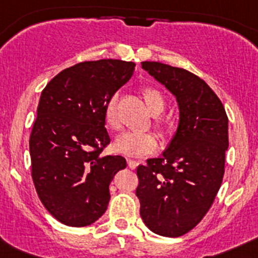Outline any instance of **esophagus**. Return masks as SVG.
<instances>
[{"instance_id": "esophagus-1", "label": "esophagus", "mask_w": 258, "mask_h": 258, "mask_svg": "<svg viewBox=\"0 0 258 258\" xmlns=\"http://www.w3.org/2000/svg\"><path fill=\"white\" fill-rule=\"evenodd\" d=\"M127 165H129L131 169H136L137 166L140 165V161L134 160V159H127Z\"/></svg>"}]
</instances>
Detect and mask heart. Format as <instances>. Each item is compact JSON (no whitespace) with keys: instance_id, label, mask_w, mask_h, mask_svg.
Here are the masks:
<instances>
[{"instance_id":"heart-1","label":"heart","mask_w":258,"mask_h":258,"mask_svg":"<svg viewBox=\"0 0 258 258\" xmlns=\"http://www.w3.org/2000/svg\"><path fill=\"white\" fill-rule=\"evenodd\" d=\"M143 98H145L146 104L150 108L154 115H159L165 108V99L157 89L152 86H146L142 90ZM117 95H112L107 101L104 106V118L108 126L112 129H117L120 121H118L117 109ZM157 141L155 136L149 132H137V131H126L116 137L113 147L117 152L129 156H142V155L149 154L156 149Z\"/></svg>"}]
</instances>
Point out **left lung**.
Wrapping results in <instances>:
<instances>
[{
	"instance_id": "left-lung-1",
	"label": "left lung",
	"mask_w": 258,
	"mask_h": 258,
	"mask_svg": "<svg viewBox=\"0 0 258 258\" xmlns=\"http://www.w3.org/2000/svg\"><path fill=\"white\" fill-rule=\"evenodd\" d=\"M142 68L174 95L179 121L163 155L137 168L136 194L146 226L177 238L203 220L220 190L229 120L220 98L197 75L159 61H142Z\"/></svg>"
}]
</instances>
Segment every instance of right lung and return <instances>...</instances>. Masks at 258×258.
<instances>
[{
    "instance_id": "obj_1",
    "label": "right lung",
    "mask_w": 258,
    "mask_h": 258,
    "mask_svg": "<svg viewBox=\"0 0 258 258\" xmlns=\"http://www.w3.org/2000/svg\"><path fill=\"white\" fill-rule=\"evenodd\" d=\"M134 67L118 59L83 61L61 71L41 93L29 138L32 178L47 212L67 226L101 218L109 183L126 168L122 156L102 155L111 141L104 106Z\"/></svg>"
}]
</instances>
